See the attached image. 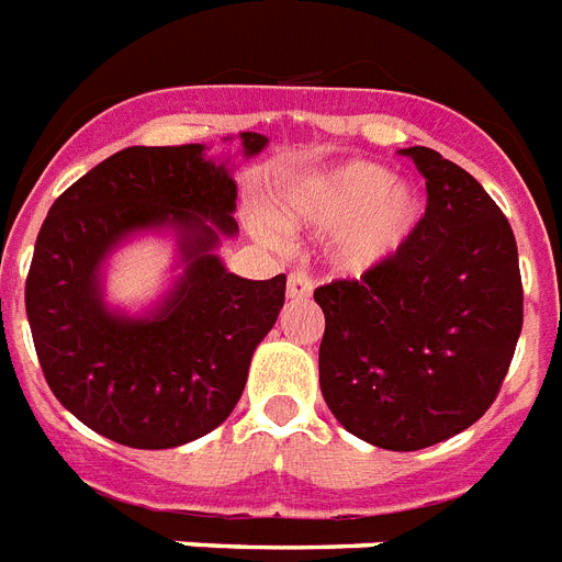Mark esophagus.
Listing matches in <instances>:
<instances>
[{
    "instance_id": "1",
    "label": "esophagus",
    "mask_w": 562,
    "mask_h": 562,
    "mask_svg": "<svg viewBox=\"0 0 562 562\" xmlns=\"http://www.w3.org/2000/svg\"><path fill=\"white\" fill-rule=\"evenodd\" d=\"M310 293H313V278L307 272H293L286 278V299L299 302V299H310Z\"/></svg>"
}]
</instances>
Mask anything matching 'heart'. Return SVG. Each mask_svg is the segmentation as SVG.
Returning <instances> with one entry per match:
<instances>
[{
	"label": "heart",
	"instance_id": "1",
	"mask_svg": "<svg viewBox=\"0 0 562 562\" xmlns=\"http://www.w3.org/2000/svg\"><path fill=\"white\" fill-rule=\"evenodd\" d=\"M424 211L420 188L362 159L299 179L278 200L284 226L334 232V260L348 272H366L401 252ZM263 232L272 235L269 226Z\"/></svg>",
	"mask_w": 562,
	"mask_h": 562
}]
</instances>
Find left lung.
Masks as SVG:
<instances>
[{"label": "left lung", "instance_id": "1", "mask_svg": "<svg viewBox=\"0 0 562 562\" xmlns=\"http://www.w3.org/2000/svg\"><path fill=\"white\" fill-rule=\"evenodd\" d=\"M426 214L401 252L359 281L318 286V383L336 420L380 450L464 432L491 408L522 330L514 228L456 161L408 147Z\"/></svg>", "mask_w": 562, "mask_h": 562}]
</instances>
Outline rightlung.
Returning a JSON list of instances; mask_svg holds the SVG:
<instances>
[{"label": "right lung", "instance_id": "right-lung-1", "mask_svg": "<svg viewBox=\"0 0 562 562\" xmlns=\"http://www.w3.org/2000/svg\"><path fill=\"white\" fill-rule=\"evenodd\" d=\"M269 138L240 133L244 156ZM237 186L205 145L127 147L66 188L37 235L25 313L54 397L124 447L170 450L217 429L284 307L286 276L249 281L217 246L237 235ZM145 231H170L183 272L130 317L102 299V263Z\"/></svg>", "mask_w": 562, "mask_h": 562}]
</instances>
